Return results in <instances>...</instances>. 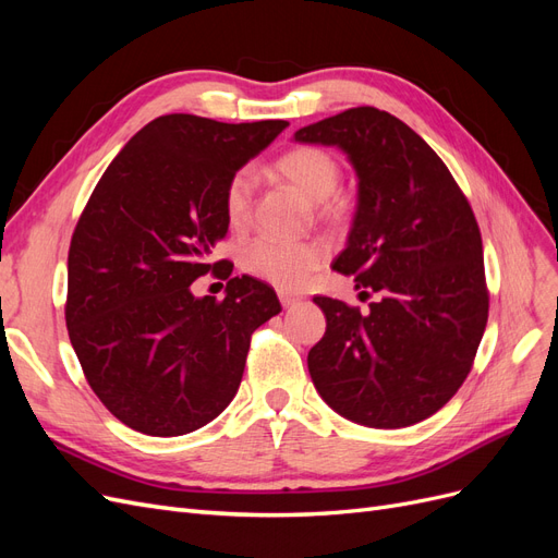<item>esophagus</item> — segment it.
I'll return each mask as SVG.
<instances>
[{
	"label": "esophagus",
	"mask_w": 558,
	"mask_h": 558,
	"mask_svg": "<svg viewBox=\"0 0 558 558\" xmlns=\"http://www.w3.org/2000/svg\"><path fill=\"white\" fill-rule=\"evenodd\" d=\"M279 300H281V305H283V307H293L295 302H300V295L289 293V291H279Z\"/></svg>",
	"instance_id": "1"
}]
</instances>
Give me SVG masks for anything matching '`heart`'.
Wrapping results in <instances>:
<instances>
[{
  "label": "heart",
  "mask_w": 558,
  "mask_h": 558,
  "mask_svg": "<svg viewBox=\"0 0 558 558\" xmlns=\"http://www.w3.org/2000/svg\"><path fill=\"white\" fill-rule=\"evenodd\" d=\"M275 170L316 202L318 214L328 221H342L351 211V202L337 191L342 167L332 154L318 146H298L277 158ZM256 177L251 170H238L223 193L226 218L232 228H244L251 218ZM328 248L320 240H277L258 238L242 251V267L283 291H295L314 269L326 260Z\"/></svg>",
  "instance_id": "obj_1"
}]
</instances>
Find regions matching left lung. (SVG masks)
<instances>
[{"label":"left lung","instance_id":"8db88e82","mask_svg":"<svg viewBox=\"0 0 558 558\" xmlns=\"http://www.w3.org/2000/svg\"><path fill=\"white\" fill-rule=\"evenodd\" d=\"M295 140L340 146L356 167L359 209L332 269L379 295L367 314L314 298L326 335L310 349L312 381L361 426L418 424L459 391L486 328L477 218L440 156L391 113L347 109Z\"/></svg>","mask_w":558,"mask_h":558}]
</instances>
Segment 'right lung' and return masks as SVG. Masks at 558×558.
Wrapping results in <instances>:
<instances>
[{
	"instance_id": "add662e5",
	"label": "right lung",
	"mask_w": 558,
	"mask_h": 558,
	"mask_svg": "<svg viewBox=\"0 0 558 558\" xmlns=\"http://www.w3.org/2000/svg\"><path fill=\"white\" fill-rule=\"evenodd\" d=\"M286 128L167 113L97 181L72 234L64 320L95 396L132 430L209 424L238 393L253 330L281 312L272 286L209 256L230 177ZM207 271L229 279L223 301L190 293Z\"/></svg>"
}]
</instances>
